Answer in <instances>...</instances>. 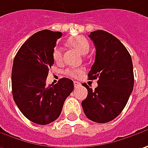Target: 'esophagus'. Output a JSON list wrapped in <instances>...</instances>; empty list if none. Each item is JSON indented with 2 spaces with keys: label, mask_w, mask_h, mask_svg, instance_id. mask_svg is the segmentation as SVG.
<instances>
[{
  "label": "esophagus",
  "mask_w": 148,
  "mask_h": 148,
  "mask_svg": "<svg viewBox=\"0 0 148 148\" xmlns=\"http://www.w3.org/2000/svg\"><path fill=\"white\" fill-rule=\"evenodd\" d=\"M74 85L75 88H77V87H79V86H80L81 85V84L79 83V82H78V81H74Z\"/></svg>",
  "instance_id": "1"
}]
</instances>
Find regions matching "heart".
<instances>
[{
  "mask_svg": "<svg viewBox=\"0 0 148 148\" xmlns=\"http://www.w3.org/2000/svg\"><path fill=\"white\" fill-rule=\"evenodd\" d=\"M68 44L73 48L77 49L79 53L85 55L88 52L90 45L87 40L86 37L84 36H72L68 40ZM63 58V50L60 47H55L53 50V59L55 62H60ZM84 70L82 69H68L65 71V74L70 77H79L83 74Z\"/></svg>",
  "mask_w": 148,
  "mask_h": 148,
  "instance_id": "b5f03b06",
  "label": "heart"
}]
</instances>
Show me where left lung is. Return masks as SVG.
<instances>
[{
	"mask_svg": "<svg viewBox=\"0 0 148 148\" xmlns=\"http://www.w3.org/2000/svg\"><path fill=\"white\" fill-rule=\"evenodd\" d=\"M88 37L96 49L89 79H98V87L89 88L82 102L86 117L104 123L116 119L125 108L134 85L131 55L118 38L104 30H95Z\"/></svg>",
	"mask_w": 148,
	"mask_h": 148,
	"instance_id": "8db88e82",
	"label": "left lung"
}]
</instances>
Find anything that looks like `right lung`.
<instances>
[{"label": "right lung", "instance_id": "1", "mask_svg": "<svg viewBox=\"0 0 148 148\" xmlns=\"http://www.w3.org/2000/svg\"><path fill=\"white\" fill-rule=\"evenodd\" d=\"M61 36V32L40 30L23 44L14 59L13 99L23 115L37 124H49L58 119L74 89V82L67 78L55 85H46L45 82L55 61L53 50Z\"/></svg>", "mask_w": 148, "mask_h": 148}]
</instances>
